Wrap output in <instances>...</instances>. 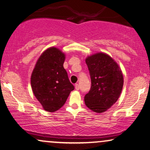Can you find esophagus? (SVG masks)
Listing matches in <instances>:
<instances>
[{"label": "esophagus", "instance_id": "34e87169", "mask_svg": "<svg viewBox=\"0 0 150 150\" xmlns=\"http://www.w3.org/2000/svg\"><path fill=\"white\" fill-rule=\"evenodd\" d=\"M75 89L77 90H79V84L76 83L75 85Z\"/></svg>", "mask_w": 150, "mask_h": 150}]
</instances>
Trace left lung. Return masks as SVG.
Segmentation results:
<instances>
[{"mask_svg":"<svg viewBox=\"0 0 150 150\" xmlns=\"http://www.w3.org/2000/svg\"><path fill=\"white\" fill-rule=\"evenodd\" d=\"M86 62L91 79V88L84 97L85 104L96 113H103L117 100L124 79L117 64L106 54L88 56Z\"/></svg>","mask_w":150,"mask_h":150,"instance_id":"8db88e82","label":"left lung"}]
</instances>
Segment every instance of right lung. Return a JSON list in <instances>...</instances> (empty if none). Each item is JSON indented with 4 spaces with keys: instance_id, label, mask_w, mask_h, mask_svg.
Returning a JSON list of instances; mask_svg holds the SVG:
<instances>
[{
    "instance_id": "obj_1",
    "label": "right lung",
    "mask_w": 150,
    "mask_h": 150,
    "mask_svg": "<svg viewBox=\"0 0 150 150\" xmlns=\"http://www.w3.org/2000/svg\"><path fill=\"white\" fill-rule=\"evenodd\" d=\"M64 60L60 50L50 47L39 57L31 75L33 93L43 109L50 112L60 109L75 88L63 67Z\"/></svg>"
}]
</instances>
